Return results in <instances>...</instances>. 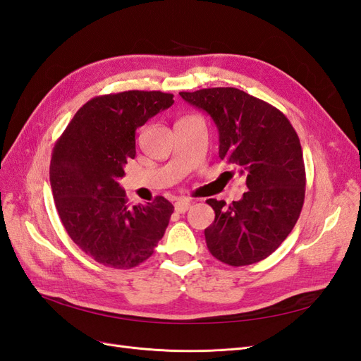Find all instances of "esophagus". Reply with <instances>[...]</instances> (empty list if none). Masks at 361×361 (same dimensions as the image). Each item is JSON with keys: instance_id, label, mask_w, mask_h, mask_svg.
<instances>
[{"instance_id": "34e87169", "label": "esophagus", "mask_w": 361, "mask_h": 361, "mask_svg": "<svg viewBox=\"0 0 361 361\" xmlns=\"http://www.w3.org/2000/svg\"><path fill=\"white\" fill-rule=\"evenodd\" d=\"M191 207V200L188 199H179L176 203H174V209L179 214H185Z\"/></svg>"}]
</instances>
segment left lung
I'll return each mask as SVG.
<instances>
[{
	"mask_svg": "<svg viewBox=\"0 0 361 361\" xmlns=\"http://www.w3.org/2000/svg\"><path fill=\"white\" fill-rule=\"evenodd\" d=\"M212 117L220 159L245 179L243 199H209L214 223L204 228L207 250L223 264L245 267L267 259L297 224L305 194L300 138L276 106L235 87L179 93Z\"/></svg>",
	"mask_w": 361,
	"mask_h": 361,
	"instance_id": "1",
	"label": "left lung"
}]
</instances>
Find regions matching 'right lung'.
<instances>
[{"mask_svg": "<svg viewBox=\"0 0 361 361\" xmlns=\"http://www.w3.org/2000/svg\"><path fill=\"white\" fill-rule=\"evenodd\" d=\"M173 94L128 90L85 102L52 149L49 180L72 241L97 264L129 269L147 260L169 226L173 204L158 195L129 206L118 185L135 158V130L173 105Z\"/></svg>", "mask_w": 361, "mask_h": 361, "instance_id": "obj_1", "label": "right lung"}]
</instances>
